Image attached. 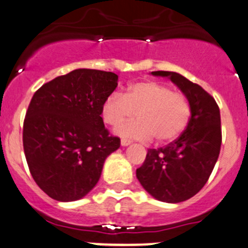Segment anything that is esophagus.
<instances>
[{"mask_svg": "<svg viewBox=\"0 0 248 248\" xmlns=\"http://www.w3.org/2000/svg\"><path fill=\"white\" fill-rule=\"evenodd\" d=\"M121 143H122V146H129V144L131 143V141H130V140H127V139H122Z\"/></svg>", "mask_w": 248, "mask_h": 248, "instance_id": "1", "label": "esophagus"}]
</instances>
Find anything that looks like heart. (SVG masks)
<instances>
[{"instance_id": "obj_1", "label": "heart", "mask_w": 248, "mask_h": 248, "mask_svg": "<svg viewBox=\"0 0 248 248\" xmlns=\"http://www.w3.org/2000/svg\"><path fill=\"white\" fill-rule=\"evenodd\" d=\"M138 112L140 119L122 124ZM192 107L186 94L173 92L170 85L155 80H144L130 85L124 94L112 93L102 106L105 123L117 125L122 136L166 142L176 139L186 129Z\"/></svg>"}]
</instances>
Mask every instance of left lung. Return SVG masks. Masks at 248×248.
I'll return each mask as SVG.
<instances>
[{
	"instance_id": "left-lung-1",
	"label": "left lung",
	"mask_w": 248,
	"mask_h": 248,
	"mask_svg": "<svg viewBox=\"0 0 248 248\" xmlns=\"http://www.w3.org/2000/svg\"><path fill=\"white\" fill-rule=\"evenodd\" d=\"M169 77L188 96L189 123L177 140L158 149H148L136 177L153 198L181 202L194 197L205 185L217 161L222 143L219 107L199 84L180 73L154 71Z\"/></svg>"
}]
</instances>
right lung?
Instances as JSON below:
<instances>
[{
    "instance_id": "right-lung-1",
    "label": "right lung",
    "mask_w": 248,
    "mask_h": 248,
    "mask_svg": "<svg viewBox=\"0 0 248 248\" xmlns=\"http://www.w3.org/2000/svg\"><path fill=\"white\" fill-rule=\"evenodd\" d=\"M117 82L113 72L78 68L33 94L24 119V153L33 180L51 199L85 197L99 182L107 156L121 146L101 117Z\"/></svg>"
}]
</instances>
